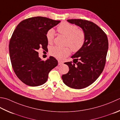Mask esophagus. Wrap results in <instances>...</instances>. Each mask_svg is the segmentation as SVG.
Masks as SVG:
<instances>
[{
    "instance_id": "obj_1",
    "label": "esophagus",
    "mask_w": 120,
    "mask_h": 120,
    "mask_svg": "<svg viewBox=\"0 0 120 120\" xmlns=\"http://www.w3.org/2000/svg\"><path fill=\"white\" fill-rule=\"evenodd\" d=\"M63 62L61 61H60V60H58V65H61L63 64Z\"/></svg>"
}]
</instances>
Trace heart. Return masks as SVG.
<instances>
[{"label":"heart","instance_id":"1","mask_svg":"<svg viewBox=\"0 0 120 120\" xmlns=\"http://www.w3.org/2000/svg\"><path fill=\"white\" fill-rule=\"evenodd\" d=\"M57 30L66 37L64 47L54 46L50 49V53L59 59H63L71 53V48L73 52H77L83 47L86 41L85 33L83 29L67 22H63L58 26ZM55 37V30L50 29L47 31L46 37L49 44H51Z\"/></svg>","mask_w":120,"mask_h":120}]
</instances>
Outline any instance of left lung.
I'll use <instances>...</instances> for the list:
<instances>
[{"label": "left lung", "mask_w": 120, "mask_h": 120, "mask_svg": "<svg viewBox=\"0 0 120 120\" xmlns=\"http://www.w3.org/2000/svg\"><path fill=\"white\" fill-rule=\"evenodd\" d=\"M85 33V44L73 55V62H65L69 68L62 79L67 86L74 89L85 88L93 84L102 72L106 61L108 40L106 34L95 23L82 19H69Z\"/></svg>", "instance_id": "8db88e82"}]
</instances>
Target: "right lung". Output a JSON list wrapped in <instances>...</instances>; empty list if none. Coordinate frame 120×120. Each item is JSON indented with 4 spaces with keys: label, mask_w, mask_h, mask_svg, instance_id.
<instances>
[{
    "label": "right lung",
    "mask_w": 120,
    "mask_h": 120,
    "mask_svg": "<svg viewBox=\"0 0 120 120\" xmlns=\"http://www.w3.org/2000/svg\"><path fill=\"white\" fill-rule=\"evenodd\" d=\"M60 22L35 16L22 21L14 30L9 45L11 62L16 75L26 85L37 86L46 83L49 73L58 65L52 56L41 60L37 51L48 49L46 32Z\"/></svg>",
    "instance_id": "obj_1"
}]
</instances>
